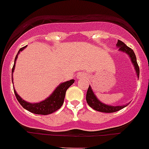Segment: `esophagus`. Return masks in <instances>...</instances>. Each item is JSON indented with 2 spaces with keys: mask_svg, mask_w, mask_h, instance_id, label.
<instances>
[{
  "mask_svg": "<svg viewBox=\"0 0 149 149\" xmlns=\"http://www.w3.org/2000/svg\"><path fill=\"white\" fill-rule=\"evenodd\" d=\"M77 78L78 79L86 78V75H85V74H79L78 75H77Z\"/></svg>",
  "mask_w": 149,
  "mask_h": 149,
  "instance_id": "34e87169",
  "label": "esophagus"
}]
</instances>
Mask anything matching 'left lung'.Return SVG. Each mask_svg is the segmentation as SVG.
<instances>
[{
	"mask_svg": "<svg viewBox=\"0 0 149 149\" xmlns=\"http://www.w3.org/2000/svg\"><path fill=\"white\" fill-rule=\"evenodd\" d=\"M117 46L119 47V51H124V52L127 53V54L130 56V57H131V61H132L133 64H134V67H135V69H136V74H137V77H139V65H138L137 64V62H136V55L134 54V51H133L131 48L127 47L125 43L122 42V41L120 40H118ZM86 102H87V104H89V107H91L92 108L97 110V111L102 112V113H114V112L119 111V110H122V108H124V107H125L127 106V105H123V106L113 107L101 103V101H100L99 100H98V98L95 97V95L94 93H93V90L91 89L90 86H89L87 92H86Z\"/></svg>",
	"mask_w": 149,
	"mask_h": 149,
	"instance_id": "left-lung-1",
	"label": "left lung"
}]
</instances>
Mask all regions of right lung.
<instances>
[{"instance_id": "1", "label": "right lung", "mask_w": 149, "mask_h": 149, "mask_svg": "<svg viewBox=\"0 0 149 149\" xmlns=\"http://www.w3.org/2000/svg\"><path fill=\"white\" fill-rule=\"evenodd\" d=\"M26 46L20 48V50L18 51V54H17L16 56H15L14 65H13V68H12V74H13V71H14V68H15V60H16L17 57H18V54H19L20 51H22V50H24ZM12 81H13V75H12ZM74 82V80H71V81H66L65 83H62L60 85H59L58 87H56L54 92L47 99H45L43 101H41L39 103L35 104L28 103L27 101L22 100V98H21L20 96L17 94L15 89H14V93H15L17 100H18V102L20 103V104L24 108L26 109L28 111L31 112L33 113L39 114V115H48V114H51L54 113V112L56 111V110H59L61 107L63 102H64L66 90L71 85L73 84Z\"/></svg>"}]
</instances>
